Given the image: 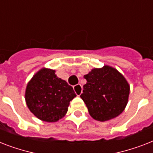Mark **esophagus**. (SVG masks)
<instances>
[{
    "label": "esophagus",
    "mask_w": 153,
    "mask_h": 153,
    "mask_svg": "<svg viewBox=\"0 0 153 153\" xmlns=\"http://www.w3.org/2000/svg\"><path fill=\"white\" fill-rule=\"evenodd\" d=\"M74 91L77 95H80L82 94V86L80 84L75 85V86H74Z\"/></svg>",
    "instance_id": "1"
}]
</instances>
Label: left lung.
<instances>
[{
    "label": "left lung",
    "instance_id": "obj_1",
    "mask_svg": "<svg viewBox=\"0 0 153 153\" xmlns=\"http://www.w3.org/2000/svg\"><path fill=\"white\" fill-rule=\"evenodd\" d=\"M84 78L86 83L80 97L94 119L108 121L123 112L128 102L129 86L122 74L105 66L93 69Z\"/></svg>",
    "mask_w": 153,
    "mask_h": 153
}]
</instances>
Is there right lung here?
<instances>
[{"instance_id":"1","label":"right lung","mask_w":153,"mask_h":153,"mask_svg":"<svg viewBox=\"0 0 153 153\" xmlns=\"http://www.w3.org/2000/svg\"><path fill=\"white\" fill-rule=\"evenodd\" d=\"M54 70L43 68L28 82L25 100L30 111L42 121L55 122L67 112L76 97L73 87L58 78Z\"/></svg>"}]
</instances>
